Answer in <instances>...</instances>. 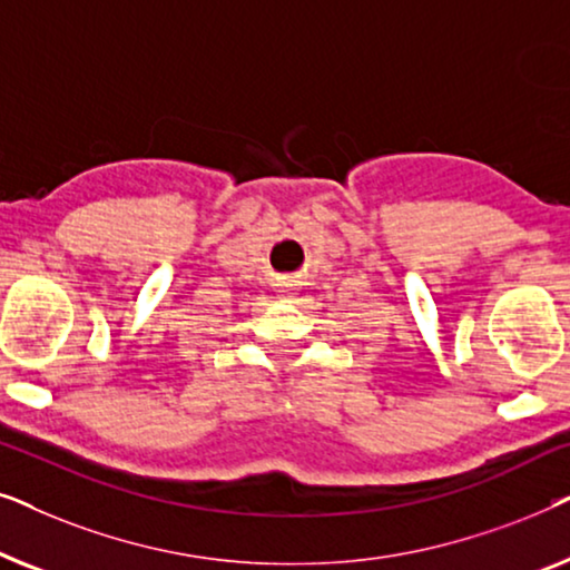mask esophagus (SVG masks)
Returning a JSON list of instances; mask_svg holds the SVG:
<instances>
[{
	"label": "esophagus",
	"mask_w": 570,
	"mask_h": 570,
	"mask_svg": "<svg viewBox=\"0 0 570 570\" xmlns=\"http://www.w3.org/2000/svg\"><path fill=\"white\" fill-rule=\"evenodd\" d=\"M298 283H295V279H285L283 285H279V291L277 293H283V295H293V291H298V287H295Z\"/></svg>",
	"instance_id": "obj_1"
}]
</instances>
